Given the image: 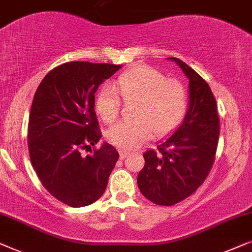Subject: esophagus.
I'll return each instance as SVG.
<instances>
[{"label": "esophagus", "instance_id": "1", "mask_svg": "<svg viewBox=\"0 0 252 252\" xmlns=\"http://www.w3.org/2000/svg\"><path fill=\"white\" fill-rule=\"evenodd\" d=\"M119 153H120V158H121V160L126 158L127 155H129V153H127V152H126V151H119Z\"/></svg>", "mask_w": 252, "mask_h": 252}]
</instances>
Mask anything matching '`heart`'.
Masks as SVG:
<instances>
[{
  "instance_id": "b5f03b06",
  "label": "heart",
  "mask_w": 252,
  "mask_h": 252,
  "mask_svg": "<svg viewBox=\"0 0 252 252\" xmlns=\"http://www.w3.org/2000/svg\"><path fill=\"white\" fill-rule=\"evenodd\" d=\"M115 89L126 101H136L133 121L120 122L108 130L107 139L121 150L131 151L152 137L172 132L185 118L189 97L186 88L175 79H166L154 67L139 63L118 77ZM121 101L112 89H104L95 100V111L105 123L118 119Z\"/></svg>"
}]
</instances>
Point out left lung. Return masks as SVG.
<instances>
[{
	"label": "left lung",
	"mask_w": 252,
	"mask_h": 252,
	"mask_svg": "<svg viewBox=\"0 0 252 252\" xmlns=\"http://www.w3.org/2000/svg\"><path fill=\"white\" fill-rule=\"evenodd\" d=\"M189 80V104L185 119L173 134L144 153L145 165L137 178L143 195L158 205H173L192 195L215 162L219 118L215 95L203 77L178 58Z\"/></svg>",
	"instance_id": "1"
}]
</instances>
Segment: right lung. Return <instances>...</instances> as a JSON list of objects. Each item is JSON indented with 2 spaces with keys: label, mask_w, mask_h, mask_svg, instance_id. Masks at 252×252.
Masks as SVG:
<instances>
[{
  "label": "right lung",
  "mask_w": 252,
  "mask_h": 252,
  "mask_svg": "<svg viewBox=\"0 0 252 252\" xmlns=\"http://www.w3.org/2000/svg\"><path fill=\"white\" fill-rule=\"evenodd\" d=\"M122 65L68 62L50 70L36 89L28 120L32 165L44 189L69 207H86L104 194L120 155L105 143L94 112L98 87Z\"/></svg>",
  "instance_id": "obj_1"
}]
</instances>
